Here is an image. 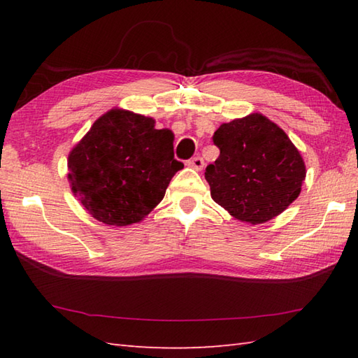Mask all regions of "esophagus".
I'll return each mask as SVG.
<instances>
[{
  "label": "esophagus",
  "mask_w": 358,
  "mask_h": 358,
  "mask_svg": "<svg viewBox=\"0 0 358 358\" xmlns=\"http://www.w3.org/2000/svg\"><path fill=\"white\" fill-rule=\"evenodd\" d=\"M187 166H191L195 171H201L204 167V159L201 157H194L187 162Z\"/></svg>",
  "instance_id": "esophagus-1"
}]
</instances>
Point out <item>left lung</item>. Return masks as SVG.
<instances>
[{
	"label": "left lung",
	"mask_w": 358,
	"mask_h": 358,
	"mask_svg": "<svg viewBox=\"0 0 358 358\" xmlns=\"http://www.w3.org/2000/svg\"><path fill=\"white\" fill-rule=\"evenodd\" d=\"M212 140L220 157L204 178L212 200L240 222H269L300 195L305 162L283 129L262 113L223 123Z\"/></svg>",
	"instance_id": "1"
}]
</instances>
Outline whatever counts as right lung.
I'll return each mask as SVG.
<instances>
[{"instance_id":"obj_1","label":"right lung","mask_w":358,"mask_h":358,"mask_svg":"<svg viewBox=\"0 0 358 358\" xmlns=\"http://www.w3.org/2000/svg\"><path fill=\"white\" fill-rule=\"evenodd\" d=\"M183 163L173 158V134L155 120L112 109L98 118L67 159L75 196L98 222L127 226L163 200Z\"/></svg>"}]
</instances>
